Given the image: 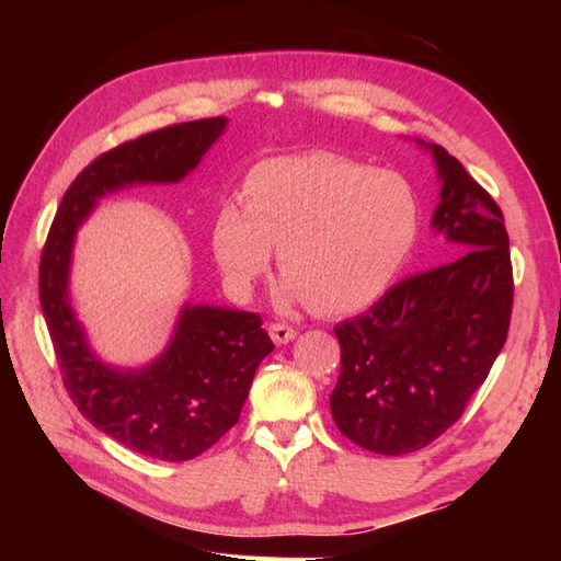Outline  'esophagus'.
Returning <instances> with one entry per match:
<instances>
[{"label": "esophagus", "mask_w": 561, "mask_h": 561, "mask_svg": "<svg viewBox=\"0 0 561 561\" xmlns=\"http://www.w3.org/2000/svg\"><path fill=\"white\" fill-rule=\"evenodd\" d=\"M268 334H271V339H274V344L280 346V344L293 342V339L297 336V330L290 328V325H285V322H271Z\"/></svg>", "instance_id": "34e87169"}]
</instances>
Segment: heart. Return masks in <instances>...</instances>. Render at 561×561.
Instances as JSON below:
<instances>
[{
    "label": "heart",
    "instance_id": "b5f03b06",
    "mask_svg": "<svg viewBox=\"0 0 561 561\" xmlns=\"http://www.w3.org/2000/svg\"><path fill=\"white\" fill-rule=\"evenodd\" d=\"M421 231L414 186L390 171L307 151L260 163L243 186V208L227 203L213 229L215 257L248 293L271 266L287 295L342 316L371 307L410 262Z\"/></svg>",
    "mask_w": 561,
    "mask_h": 561
}]
</instances>
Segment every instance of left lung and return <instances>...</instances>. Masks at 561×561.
I'll list each match as a JSON object with an SVG mask.
<instances>
[{"mask_svg":"<svg viewBox=\"0 0 561 561\" xmlns=\"http://www.w3.org/2000/svg\"><path fill=\"white\" fill-rule=\"evenodd\" d=\"M443 180L433 229L456 260L410 276L339 322L336 428L383 456L419 451L461 419L501 353L513 313V264L496 201L445 147L426 145Z\"/></svg>","mask_w":561,"mask_h":561,"instance_id":"obj_1","label":"left lung"}]
</instances>
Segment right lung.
I'll return each instance as SVG.
<instances>
[{
	"label": "right lung",
	"instance_id": "right-lung-1",
	"mask_svg": "<svg viewBox=\"0 0 561 561\" xmlns=\"http://www.w3.org/2000/svg\"><path fill=\"white\" fill-rule=\"evenodd\" d=\"M225 128V116L198 118L100 154L65 192L42 250L39 301L67 393L98 431L159 461H190L236 426L254 371L274 344L257 313L186 304L154 363L142 369L105 365L89 348L67 293L75 236L105 194L180 182Z\"/></svg>",
	"mask_w": 561,
	"mask_h": 561
}]
</instances>
